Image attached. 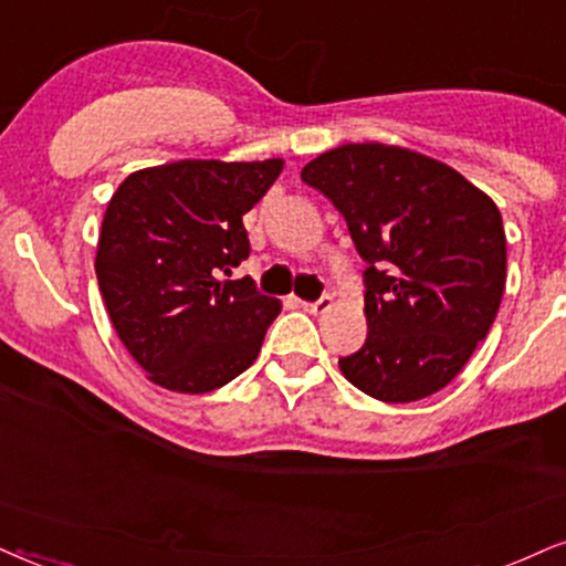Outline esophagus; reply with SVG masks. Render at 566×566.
Masks as SVG:
<instances>
[{
	"label": "esophagus",
	"instance_id": "1",
	"mask_svg": "<svg viewBox=\"0 0 566 566\" xmlns=\"http://www.w3.org/2000/svg\"><path fill=\"white\" fill-rule=\"evenodd\" d=\"M303 307L307 313H313V316H321V313L332 311L334 307V297L332 295H324L321 300H316V303H303Z\"/></svg>",
	"mask_w": 566,
	"mask_h": 566
}]
</instances>
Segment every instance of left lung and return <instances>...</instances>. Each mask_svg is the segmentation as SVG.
Returning a JSON list of instances; mask_svg holds the SVG:
<instances>
[{
  "label": "left lung",
  "instance_id": "obj_1",
  "mask_svg": "<svg viewBox=\"0 0 566 566\" xmlns=\"http://www.w3.org/2000/svg\"><path fill=\"white\" fill-rule=\"evenodd\" d=\"M332 200L368 263L366 345L339 370L378 402L441 391L502 305V213L449 164L386 143H347L300 171Z\"/></svg>",
  "mask_w": 566,
  "mask_h": 566
}]
</instances>
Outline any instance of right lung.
I'll use <instances>...</instances> for the list:
<instances>
[{
  "instance_id": "obj_1",
  "label": "right lung",
  "mask_w": 566,
  "mask_h": 566,
  "mask_svg": "<svg viewBox=\"0 0 566 566\" xmlns=\"http://www.w3.org/2000/svg\"><path fill=\"white\" fill-rule=\"evenodd\" d=\"M284 159H182L133 171L106 206L96 276L114 332L148 381L221 389L255 363L282 303L234 279L250 255L242 217Z\"/></svg>"
}]
</instances>
